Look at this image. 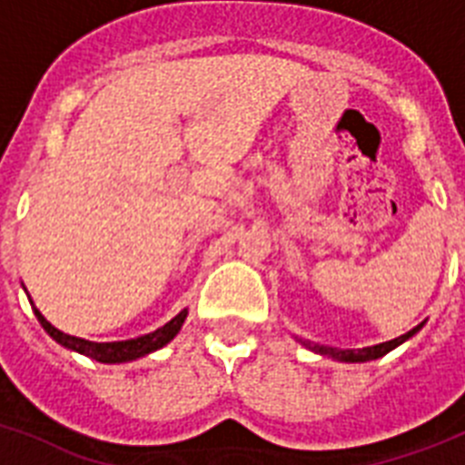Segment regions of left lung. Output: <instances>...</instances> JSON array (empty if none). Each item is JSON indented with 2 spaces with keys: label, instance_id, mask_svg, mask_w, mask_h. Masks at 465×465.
<instances>
[{
  "label": "left lung",
  "instance_id": "1",
  "mask_svg": "<svg viewBox=\"0 0 465 465\" xmlns=\"http://www.w3.org/2000/svg\"><path fill=\"white\" fill-rule=\"evenodd\" d=\"M423 328V323L416 325L413 330H409L406 335L401 337H394L390 342H382V344H373V347H363V349H337V347H328V344H318V342H311V340H302V337H294L302 347H306L309 351L318 356H328L332 361H340V363H366V361H375L380 356L390 354L392 349H397L399 344H404L406 340H411L416 335L418 330Z\"/></svg>",
  "mask_w": 465,
  "mask_h": 465
}]
</instances>
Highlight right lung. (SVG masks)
<instances>
[{"label": "right lung", "mask_w": 465, "mask_h": 465, "mask_svg": "<svg viewBox=\"0 0 465 465\" xmlns=\"http://www.w3.org/2000/svg\"><path fill=\"white\" fill-rule=\"evenodd\" d=\"M33 311L35 316H37V321H40V325L47 330V335L52 337L54 342H59L61 347L71 349V351H78V354L83 356H90V359H94V361L99 363L137 361L142 356H147L152 354V351H156V349L166 347L173 337L178 335L187 318V309H183L178 316L171 318L166 325H161V328H156L154 332H147V335L133 337V340H118V342H92V340H85V337L66 335V332H61L59 328H54L35 304Z\"/></svg>", "instance_id": "add662e5"}]
</instances>
